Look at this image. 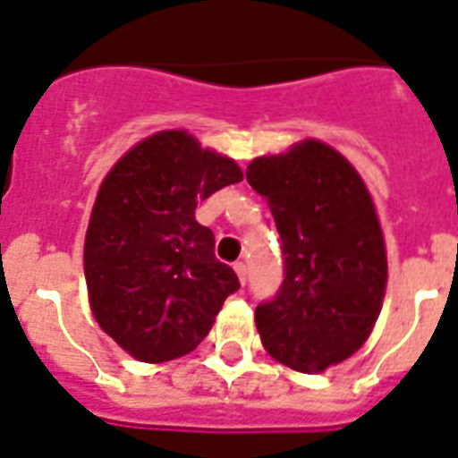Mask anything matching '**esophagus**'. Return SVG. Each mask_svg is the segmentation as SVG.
Returning a JSON list of instances; mask_svg holds the SVG:
<instances>
[{
    "mask_svg": "<svg viewBox=\"0 0 458 458\" xmlns=\"http://www.w3.org/2000/svg\"><path fill=\"white\" fill-rule=\"evenodd\" d=\"M235 274H237V278H240V284H247V267H244L242 261H237L235 264Z\"/></svg>",
    "mask_w": 458,
    "mask_h": 458,
    "instance_id": "esophagus-1",
    "label": "esophagus"
}]
</instances>
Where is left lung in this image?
<instances>
[{
	"label": "left lung",
	"mask_w": 458,
	"mask_h": 458,
	"mask_svg": "<svg viewBox=\"0 0 458 458\" xmlns=\"http://www.w3.org/2000/svg\"><path fill=\"white\" fill-rule=\"evenodd\" d=\"M247 182L267 197L284 250V284L254 312L261 344L307 375L344 362L368 341L386 288L368 187L341 153L314 139L254 158Z\"/></svg>",
	"instance_id": "obj_1"
}]
</instances>
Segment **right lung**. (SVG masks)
Wrapping results in <instances>:
<instances>
[{
  "mask_svg": "<svg viewBox=\"0 0 458 458\" xmlns=\"http://www.w3.org/2000/svg\"><path fill=\"white\" fill-rule=\"evenodd\" d=\"M240 180L235 160L170 129L139 141L100 184L83 244L90 310L136 360L191 353L240 288L194 218L201 199Z\"/></svg>",
  "mask_w": 458,
  "mask_h": 458,
  "instance_id": "add662e5",
  "label": "right lung"
}]
</instances>
